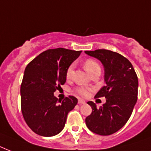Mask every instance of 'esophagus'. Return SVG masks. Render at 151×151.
Returning a JSON list of instances; mask_svg holds the SVG:
<instances>
[{"mask_svg":"<svg viewBox=\"0 0 151 151\" xmlns=\"http://www.w3.org/2000/svg\"><path fill=\"white\" fill-rule=\"evenodd\" d=\"M85 101L81 99H78V104H85Z\"/></svg>","mask_w":151,"mask_h":151,"instance_id":"1","label":"esophagus"}]
</instances>
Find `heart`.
<instances>
[{"instance_id":"b5f03b06","label":"heart","mask_w":151,"mask_h":151,"mask_svg":"<svg viewBox=\"0 0 151 151\" xmlns=\"http://www.w3.org/2000/svg\"><path fill=\"white\" fill-rule=\"evenodd\" d=\"M84 66H85V69L88 72V73H90L93 69L96 68V67H99V64L97 63L95 60L91 59H86V60H85V63H84ZM72 71H73V65H70V66L67 68V70H66V78H69L70 77L71 73H72ZM75 92H77L78 95L81 96H87L88 95V93H89V89L87 88L81 87L77 88V89L75 90Z\"/></svg>"}]
</instances>
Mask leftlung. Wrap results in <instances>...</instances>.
<instances>
[{"label": "left lung", "mask_w": 151, "mask_h": 151, "mask_svg": "<svg viewBox=\"0 0 151 151\" xmlns=\"http://www.w3.org/2000/svg\"><path fill=\"white\" fill-rule=\"evenodd\" d=\"M95 57L104 67L103 86L96 95L105 97L106 103L99 108L92 101V114L85 118L90 131L101 136H109L121 129L131 116L138 96V78L133 66L119 53L106 49L85 51Z\"/></svg>", "instance_id": "1"}]
</instances>
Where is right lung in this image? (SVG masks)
I'll list each match as a JSON object with an SVG mask.
<instances>
[{
	"mask_svg": "<svg viewBox=\"0 0 151 151\" xmlns=\"http://www.w3.org/2000/svg\"><path fill=\"white\" fill-rule=\"evenodd\" d=\"M81 51L59 48L48 49L34 58L27 66L20 95L21 110L27 125L42 136L59 134L66 124L68 113L78 99L73 96L58 99L54 92L66 81V70Z\"/></svg>",
	"mask_w": 151,
	"mask_h": 151,
	"instance_id": "1",
	"label": "right lung"
}]
</instances>
